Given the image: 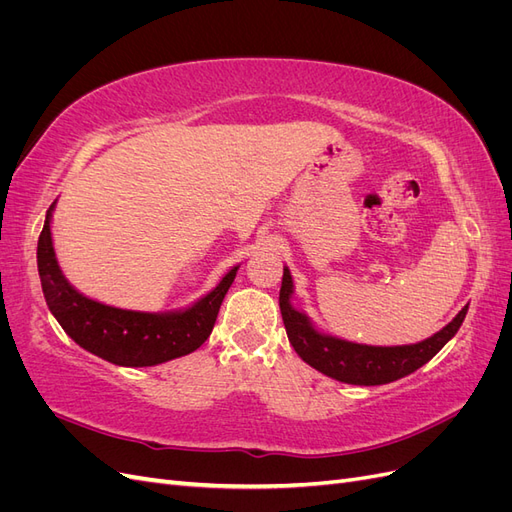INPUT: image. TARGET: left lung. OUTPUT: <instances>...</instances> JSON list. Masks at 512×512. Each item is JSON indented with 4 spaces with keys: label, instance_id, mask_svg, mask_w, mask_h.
<instances>
[{
    "label": "left lung",
    "instance_id": "1",
    "mask_svg": "<svg viewBox=\"0 0 512 512\" xmlns=\"http://www.w3.org/2000/svg\"><path fill=\"white\" fill-rule=\"evenodd\" d=\"M290 294L292 277L290 271L284 269L280 288V309L294 352H297L307 365L318 369L320 374L335 378L339 382L359 386L389 384L393 380L412 374L418 367H423L444 348L448 339L459 331L463 318L468 314L466 305L442 331L431 335L425 342H418L412 346H363L316 331L312 327V322L307 320V316H303L290 305Z\"/></svg>",
    "mask_w": 512,
    "mask_h": 512
}]
</instances>
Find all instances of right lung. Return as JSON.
<instances>
[{
    "label": "right lung",
    "instance_id": "1",
    "mask_svg": "<svg viewBox=\"0 0 512 512\" xmlns=\"http://www.w3.org/2000/svg\"><path fill=\"white\" fill-rule=\"evenodd\" d=\"M51 209L38 239V273L46 305L76 344L123 367H151L185 356L207 342L237 269H230L207 297L183 312L145 314L91 301L76 292L57 265L51 239Z\"/></svg>",
    "mask_w": 512,
    "mask_h": 512
}]
</instances>
